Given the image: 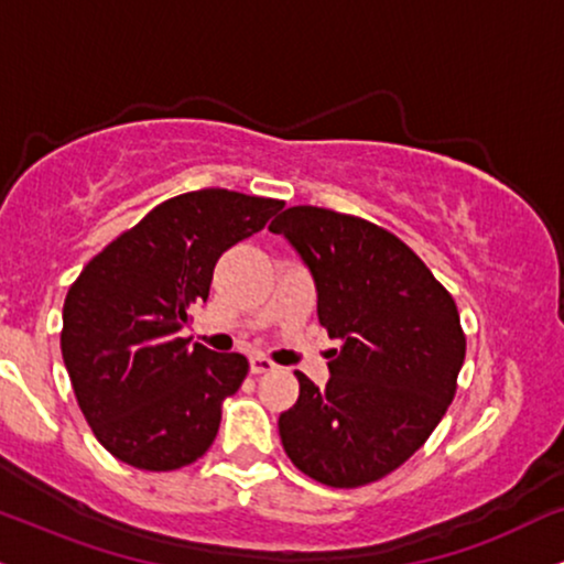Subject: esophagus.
Masks as SVG:
<instances>
[{
  "mask_svg": "<svg viewBox=\"0 0 564 564\" xmlns=\"http://www.w3.org/2000/svg\"><path fill=\"white\" fill-rule=\"evenodd\" d=\"M274 364H271L269 358H263V356H253L250 358V373H256V377H261V373H269V371H274Z\"/></svg>",
  "mask_w": 564,
  "mask_h": 564,
  "instance_id": "34e87169",
  "label": "esophagus"
}]
</instances>
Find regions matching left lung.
Returning a JSON list of instances; mask_svg holds the SVG:
<instances>
[{"mask_svg":"<svg viewBox=\"0 0 564 564\" xmlns=\"http://www.w3.org/2000/svg\"><path fill=\"white\" fill-rule=\"evenodd\" d=\"M308 263L318 322L343 347L318 389L280 415L282 447L324 486L358 489L398 470L447 413L465 360L460 314L426 263L389 229L318 206L269 225Z\"/></svg>","mask_w":564,"mask_h":564,"instance_id":"left-lung-1","label":"left lung"}]
</instances>
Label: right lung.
<instances>
[{
  "instance_id": "obj_1",
  "label": "right lung",
  "mask_w": 564,
  "mask_h": 564,
  "mask_svg": "<svg viewBox=\"0 0 564 564\" xmlns=\"http://www.w3.org/2000/svg\"><path fill=\"white\" fill-rule=\"evenodd\" d=\"M282 206L225 187L166 198L69 284L62 358L90 431L117 460L177 470L217 440L221 402L248 377V358L177 332L206 303L219 256Z\"/></svg>"
}]
</instances>
